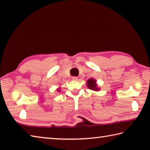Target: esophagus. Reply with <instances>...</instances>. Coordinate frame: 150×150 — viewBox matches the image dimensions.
<instances>
[{
  "label": "esophagus",
  "instance_id": "34e87169",
  "mask_svg": "<svg viewBox=\"0 0 150 150\" xmlns=\"http://www.w3.org/2000/svg\"><path fill=\"white\" fill-rule=\"evenodd\" d=\"M72 80L73 81H77L78 80V78L77 77H72Z\"/></svg>",
  "mask_w": 150,
  "mask_h": 150
}]
</instances>
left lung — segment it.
Listing matches in <instances>:
<instances>
[{
	"instance_id": "1",
	"label": "left lung",
	"mask_w": 150,
	"mask_h": 150,
	"mask_svg": "<svg viewBox=\"0 0 150 150\" xmlns=\"http://www.w3.org/2000/svg\"><path fill=\"white\" fill-rule=\"evenodd\" d=\"M86 86L89 89L94 91H99L100 88L98 86L96 83V80H95L94 78L89 79L86 81Z\"/></svg>"
}]
</instances>
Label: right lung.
<instances>
[{
	"label": "right lung",
	"instance_id": "right-lung-1",
	"mask_svg": "<svg viewBox=\"0 0 150 150\" xmlns=\"http://www.w3.org/2000/svg\"><path fill=\"white\" fill-rule=\"evenodd\" d=\"M57 91H58V92H60V88H57Z\"/></svg>",
	"mask_w": 150,
	"mask_h": 150
}]
</instances>
